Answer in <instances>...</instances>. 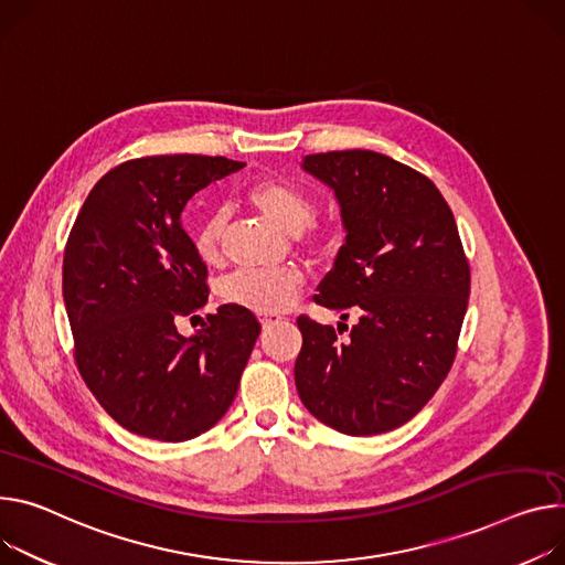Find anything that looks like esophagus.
I'll return each mask as SVG.
<instances>
[{
  "label": "esophagus",
  "mask_w": 565,
  "mask_h": 565,
  "mask_svg": "<svg viewBox=\"0 0 565 565\" xmlns=\"http://www.w3.org/2000/svg\"><path fill=\"white\" fill-rule=\"evenodd\" d=\"M279 322H281L279 316H262V327H264V329L275 327V324H279Z\"/></svg>",
  "instance_id": "34e87169"
}]
</instances>
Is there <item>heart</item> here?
<instances>
[{
    "mask_svg": "<svg viewBox=\"0 0 565 565\" xmlns=\"http://www.w3.org/2000/svg\"><path fill=\"white\" fill-rule=\"evenodd\" d=\"M247 200L277 230L286 234H297L313 249L324 247V236L309 225L313 216V202L295 184L277 178L259 180L249 186ZM223 230L225 212L221 210L210 212L195 227L193 243L202 262L212 264L218 259ZM301 286L303 279L295 268L241 270L223 281L221 292L230 303L238 306V309H247L259 316H277L295 301Z\"/></svg>",
    "mask_w": 565,
    "mask_h": 565,
    "instance_id": "heart-1",
    "label": "heart"
}]
</instances>
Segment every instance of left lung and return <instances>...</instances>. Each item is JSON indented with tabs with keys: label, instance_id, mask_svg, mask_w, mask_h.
<instances>
[{
	"label": "left lung",
	"instance_id": "1",
	"mask_svg": "<svg viewBox=\"0 0 565 565\" xmlns=\"http://www.w3.org/2000/svg\"><path fill=\"white\" fill-rule=\"evenodd\" d=\"M301 169L333 191L347 234L316 301L358 322L342 340L347 324L299 318L295 385L333 430L381 435L413 419L452 365L467 256L444 195L415 169L374 150L318 152Z\"/></svg>",
	"mask_w": 565,
	"mask_h": 565
}]
</instances>
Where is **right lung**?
I'll return each mask as SVG.
<instances>
[{"label": "right lung", "mask_w": 565, "mask_h": 565, "mask_svg": "<svg viewBox=\"0 0 565 565\" xmlns=\"http://www.w3.org/2000/svg\"><path fill=\"white\" fill-rule=\"evenodd\" d=\"M243 167L204 156L130 160L94 184L72 227L63 299L76 365L106 413L135 435L186 441L216 426L262 333L234 303L189 338L175 327L210 295L182 212Z\"/></svg>", "instance_id": "right-lung-1"}]
</instances>
